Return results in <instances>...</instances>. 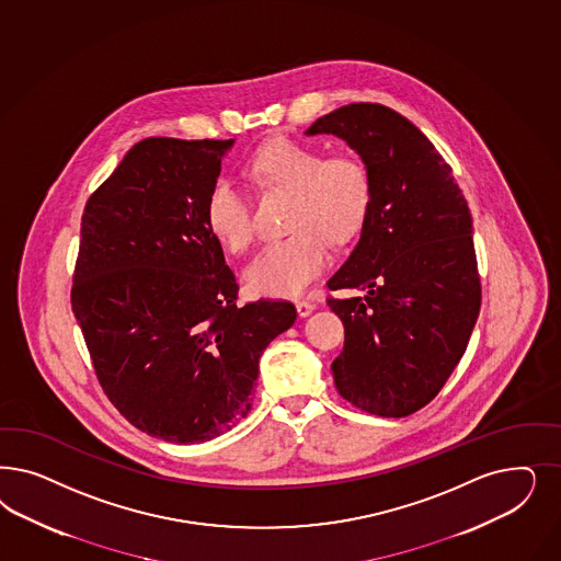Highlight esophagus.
I'll return each instance as SVG.
<instances>
[{
    "label": "esophagus",
    "instance_id": "obj_1",
    "mask_svg": "<svg viewBox=\"0 0 561 561\" xmlns=\"http://www.w3.org/2000/svg\"><path fill=\"white\" fill-rule=\"evenodd\" d=\"M295 308H297V313H299L301 318H308V316H311V311L316 309V304H309V301H297V304H295Z\"/></svg>",
    "mask_w": 561,
    "mask_h": 561
}]
</instances>
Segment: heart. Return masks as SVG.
<instances>
[{
    "instance_id": "heart-1",
    "label": "heart",
    "mask_w": 561,
    "mask_h": 561,
    "mask_svg": "<svg viewBox=\"0 0 561 561\" xmlns=\"http://www.w3.org/2000/svg\"><path fill=\"white\" fill-rule=\"evenodd\" d=\"M248 171L260 187L293 194L287 217L293 233L264 248L245 268V285L264 297L301 295L330 264L327 237L346 241L362 229L374 198L371 173L353 154L325 159L320 148L289 138L260 146ZM204 217L229 252L252 245V202L233 178L213 181Z\"/></svg>"
}]
</instances>
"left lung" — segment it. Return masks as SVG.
<instances>
[{"label": "left lung", "mask_w": 561, "mask_h": 561, "mask_svg": "<svg viewBox=\"0 0 561 561\" xmlns=\"http://www.w3.org/2000/svg\"><path fill=\"white\" fill-rule=\"evenodd\" d=\"M306 134L344 140L374 181L362 237L328 280L357 290L328 297L344 324L336 390L365 413L411 415L450 378L481 308L467 199L427 136L390 107L351 103Z\"/></svg>", "instance_id": "obj_1"}]
</instances>
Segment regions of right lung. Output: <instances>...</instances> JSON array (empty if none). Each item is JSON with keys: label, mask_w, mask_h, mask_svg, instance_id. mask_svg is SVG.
Instances as JSON below:
<instances>
[{"label": "right lung", "mask_w": 561, "mask_h": 561, "mask_svg": "<svg viewBox=\"0 0 561 561\" xmlns=\"http://www.w3.org/2000/svg\"><path fill=\"white\" fill-rule=\"evenodd\" d=\"M236 140L146 138L92 194L72 311L108 400L173 444L227 434L252 409L264 348L289 301L237 306L236 274L204 204Z\"/></svg>", "instance_id": "add662e5"}]
</instances>
